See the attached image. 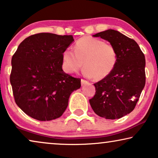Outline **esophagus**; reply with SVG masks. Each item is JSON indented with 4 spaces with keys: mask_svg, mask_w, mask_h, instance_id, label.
Masks as SVG:
<instances>
[{
    "mask_svg": "<svg viewBox=\"0 0 158 158\" xmlns=\"http://www.w3.org/2000/svg\"><path fill=\"white\" fill-rule=\"evenodd\" d=\"M87 83H88V82L87 81H85V80H84V79H81L82 85H85V84H87Z\"/></svg>",
    "mask_w": 158,
    "mask_h": 158,
    "instance_id": "obj_1",
    "label": "esophagus"
}]
</instances>
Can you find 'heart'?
Returning a JSON list of instances; mask_svg holds the SVG:
<instances>
[{"label": "heart", "instance_id": "b5f03b06", "mask_svg": "<svg viewBox=\"0 0 158 158\" xmlns=\"http://www.w3.org/2000/svg\"><path fill=\"white\" fill-rule=\"evenodd\" d=\"M118 53L115 47L99 39L85 36L77 40L74 52L66 49L62 53V65L68 73H74L84 67V73L95 80L109 75L115 68Z\"/></svg>", "mask_w": 158, "mask_h": 158}]
</instances>
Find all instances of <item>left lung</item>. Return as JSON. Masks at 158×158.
I'll use <instances>...</instances> for the list:
<instances>
[{
    "instance_id": "left-lung-1",
    "label": "left lung",
    "mask_w": 158,
    "mask_h": 158,
    "mask_svg": "<svg viewBox=\"0 0 158 158\" xmlns=\"http://www.w3.org/2000/svg\"><path fill=\"white\" fill-rule=\"evenodd\" d=\"M114 45L118 53L115 68L94 83L96 94L89 102L97 115L107 119L120 118L135 109L145 85V58L132 39L109 29L94 35ZM135 97V98L131 100Z\"/></svg>"
}]
</instances>
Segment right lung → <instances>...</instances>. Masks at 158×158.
<instances>
[{
    "label": "right lung",
    "instance_id": "add662e5",
    "mask_svg": "<svg viewBox=\"0 0 158 158\" xmlns=\"http://www.w3.org/2000/svg\"><path fill=\"white\" fill-rule=\"evenodd\" d=\"M74 40L72 35L52 33L26 38L13 55L10 82L15 102L31 118L50 121L60 117L81 78L62 70V53Z\"/></svg>",
    "mask_w": 158,
    "mask_h": 158
}]
</instances>
